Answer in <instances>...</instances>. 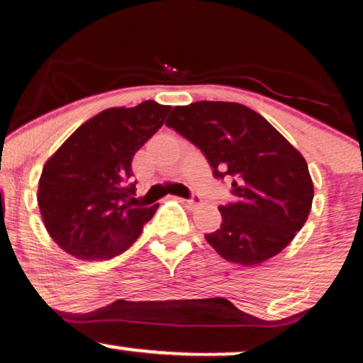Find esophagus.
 Returning <instances> with one entry per match:
<instances>
[{
	"mask_svg": "<svg viewBox=\"0 0 363 363\" xmlns=\"http://www.w3.org/2000/svg\"><path fill=\"white\" fill-rule=\"evenodd\" d=\"M201 199H199L197 196H192V197H189V199H182V203L186 207H189V208H196L197 206H201Z\"/></svg>",
	"mask_w": 363,
	"mask_h": 363,
	"instance_id": "obj_1",
	"label": "esophagus"
}]
</instances>
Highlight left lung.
<instances>
[{"label": "left lung", "instance_id": "left-lung-1", "mask_svg": "<svg viewBox=\"0 0 363 363\" xmlns=\"http://www.w3.org/2000/svg\"><path fill=\"white\" fill-rule=\"evenodd\" d=\"M169 126L196 145L235 202L206 240L222 258L252 267L278 255L308 220L314 197L308 162L262 115L233 101L174 106Z\"/></svg>", "mask_w": 363, "mask_h": 363}]
</instances>
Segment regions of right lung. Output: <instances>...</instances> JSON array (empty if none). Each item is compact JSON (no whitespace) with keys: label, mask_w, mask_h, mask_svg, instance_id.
Here are the masks:
<instances>
[{"label":"right lung","mask_w":363,"mask_h":363,"mask_svg":"<svg viewBox=\"0 0 363 363\" xmlns=\"http://www.w3.org/2000/svg\"><path fill=\"white\" fill-rule=\"evenodd\" d=\"M171 106L146 100L85 121L45 162L38 203L55 243L79 259L126 252L157 206H136L135 152L164 123Z\"/></svg>","instance_id":"obj_1"}]
</instances>
